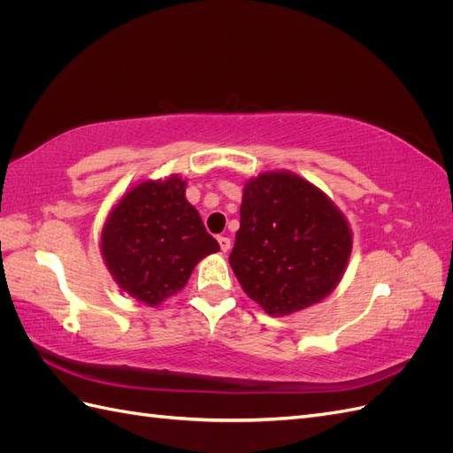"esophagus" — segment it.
I'll return each mask as SVG.
<instances>
[{"instance_id": "1", "label": "esophagus", "mask_w": 453, "mask_h": 453, "mask_svg": "<svg viewBox=\"0 0 453 453\" xmlns=\"http://www.w3.org/2000/svg\"><path fill=\"white\" fill-rule=\"evenodd\" d=\"M217 242H219V245H221V251H223V253H226V251L230 250V238H226V236H219V238H217Z\"/></svg>"}]
</instances>
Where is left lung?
Here are the masks:
<instances>
[{
  "label": "left lung",
  "mask_w": 453,
  "mask_h": 453,
  "mask_svg": "<svg viewBox=\"0 0 453 453\" xmlns=\"http://www.w3.org/2000/svg\"><path fill=\"white\" fill-rule=\"evenodd\" d=\"M351 245L348 219L321 188L293 172H265L243 185L228 263L245 295L281 318L334 291Z\"/></svg>",
  "instance_id": "left-lung-1"
}]
</instances>
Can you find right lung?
Listing matches in <instances>:
<instances>
[{"instance_id": "1", "label": "right lung", "mask_w": 453, "mask_h": 453, "mask_svg": "<svg viewBox=\"0 0 453 453\" xmlns=\"http://www.w3.org/2000/svg\"><path fill=\"white\" fill-rule=\"evenodd\" d=\"M185 188L180 175L142 181L122 195L102 228L100 251L109 273L147 306L180 293L200 260L219 251Z\"/></svg>"}]
</instances>
